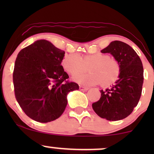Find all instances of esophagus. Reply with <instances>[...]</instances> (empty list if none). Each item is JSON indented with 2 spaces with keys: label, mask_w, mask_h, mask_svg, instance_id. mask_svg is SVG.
<instances>
[{
  "label": "esophagus",
  "mask_w": 154,
  "mask_h": 154,
  "mask_svg": "<svg viewBox=\"0 0 154 154\" xmlns=\"http://www.w3.org/2000/svg\"><path fill=\"white\" fill-rule=\"evenodd\" d=\"M79 88H80V90H88V89H89V88H87V87H84V86H81V85L80 86Z\"/></svg>",
  "instance_id": "1"
}]
</instances>
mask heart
<instances>
[{
    "label": "heart",
    "mask_w": 154,
    "mask_h": 154,
    "mask_svg": "<svg viewBox=\"0 0 154 154\" xmlns=\"http://www.w3.org/2000/svg\"><path fill=\"white\" fill-rule=\"evenodd\" d=\"M62 64L64 70L73 76L86 72L89 68L90 73L74 78L75 81L88 85L101 83L103 87H108L119 79L121 73L119 62L108 54L100 52L86 54L82 58L76 53L66 54Z\"/></svg>",
    "instance_id": "b5f03b06"
}]
</instances>
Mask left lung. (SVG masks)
<instances>
[{
    "label": "left lung",
    "instance_id": "1",
    "mask_svg": "<svg viewBox=\"0 0 154 154\" xmlns=\"http://www.w3.org/2000/svg\"><path fill=\"white\" fill-rule=\"evenodd\" d=\"M102 53H110L121 66L119 79L109 89L100 90L101 97L92 104L99 116L116 121L128 117L137 105L142 94L144 69L142 61L129 45L112 41Z\"/></svg>",
    "mask_w": 154,
    "mask_h": 154
}]
</instances>
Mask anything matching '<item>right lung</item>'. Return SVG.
Listing matches in <instances>:
<instances>
[{
    "mask_svg": "<svg viewBox=\"0 0 154 154\" xmlns=\"http://www.w3.org/2000/svg\"><path fill=\"white\" fill-rule=\"evenodd\" d=\"M65 52L45 40L23 48L14 63L15 98L24 112L40 123L54 121L67 104V94L79 90L61 65Z\"/></svg>",
    "mask_w": 154,
    "mask_h": 154,
    "instance_id": "obj_1",
    "label": "right lung"
}]
</instances>
